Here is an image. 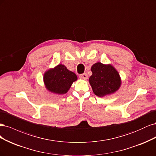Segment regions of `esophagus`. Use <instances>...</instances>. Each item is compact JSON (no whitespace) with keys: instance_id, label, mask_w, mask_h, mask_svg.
I'll list each match as a JSON object with an SVG mask.
<instances>
[{"instance_id":"34e87169","label":"esophagus","mask_w":156,"mask_h":156,"mask_svg":"<svg viewBox=\"0 0 156 156\" xmlns=\"http://www.w3.org/2000/svg\"><path fill=\"white\" fill-rule=\"evenodd\" d=\"M80 78L83 79V80H86L87 78V75L86 73H83L82 74H80Z\"/></svg>"}]
</instances>
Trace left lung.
I'll return each instance as SVG.
<instances>
[{
  "label": "left lung",
  "instance_id": "1",
  "mask_svg": "<svg viewBox=\"0 0 156 156\" xmlns=\"http://www.w3.org/2000/svg\"><path fill=\"white\" fill-rule=\"evenodd\" d=\"M89 81L95 94L103 97L117 91L120 85L119 74L111 65L97 63L92 66Z\"/></svg>",
  "mask_w": 156,
  "mask_h": 156
}]
</instances>
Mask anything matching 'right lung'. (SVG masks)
Segmentation results:
<instances>
[{"mask_svg": "<svg viewBox=\"0 0 156 156\" xmlns=\"http://www.w3.org/2000/svg\"><path fill=\"white\" fill-rule=\"evenodd\" d=\"M43 78L45 85L50 91L60 94L68 91L72 83L77 80V76L60 64L45 73Z\"/></svg>", "mask_w": 156, "mask_h": 156, "instance_id": "1", "label": "right lung"}]
</instances>
